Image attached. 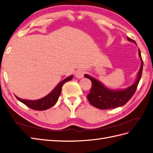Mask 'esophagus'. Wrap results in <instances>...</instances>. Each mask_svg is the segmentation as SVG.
Here are the masks:
<instances>
[{
	"label": "esophagus",
	"instance_id": "1",
	"mask_svg": "<svg viewBox=\"0 0 153 153\" xmlns=\"http://www.w3.org/2000/svg\"><path fill=\"white\" fill-rule=\"evenodd\" d=\"M84 71L82 69H80V70H78L75 73V76L77 78V79H82V78L84 77Z\"/></svg>",
	"mask_w": 153,
	"mask_h": 153
}]
</instances>
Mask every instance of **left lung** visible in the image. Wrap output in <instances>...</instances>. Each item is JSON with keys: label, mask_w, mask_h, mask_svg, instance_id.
<instances>
[{"label": "left lung", "mask_w": 153, "mask_h": 153, "mask_svg": "<svg viewBox=\"0 0 153 153\" xmlns=\"http://www.w3.org/2000/svg\"><path fill=\"white\" fill-rule=\"evenodd\" d=\"M128 42L136 45L135 41L127 37ZM139 57L141 60V66L137 74L134 82L128 88L120 89H112L105 86L101 82L95 79L94 77L84 74V76L89 79L92 82V86L88 95V99L92 106L100 110H107L115 108L117 107L123 106L131 99L137 89L139 82L142 74L143 63L141 58V52L138 48Z\"/></svg>", "instance_id": "1"}]
</instances>
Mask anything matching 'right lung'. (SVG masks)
Wrapping results in <instances>:
<instances>
[{
	"instance_id": "add662e5",
	"label": "right lung",
	"mask_w": 153,
	"mask_h": 153,
	"mask_svg": "<svg viewBox=\"0 0 153 153\" xmlns=\"http://www.w3.org/2000/svg\"><path fill=\"white\" fill-rule=\"evenodd\" d=\"M73 78V75H71L66 79L61 81L54 89L49 94L44 97L38 99V100H26L21 99L18 97H16V98L19 100L20 102H23L26 106L30 108L36 110H45L48 108H50L52 106H53L56 103L59 95H60L62 91V88L66 82H68L71 80Z\"/></svg>"
}]
</instances>
